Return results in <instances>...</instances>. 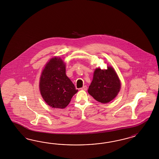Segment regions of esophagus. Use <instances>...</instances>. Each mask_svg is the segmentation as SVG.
Here are the masks:
<instances>
[{"instance_id": "1", "label": "esophagus", "mask_w": 159, "mask_h": 159, "mask_svg": "<svg viewBox=\"0 0 159 159\" xmlns=\"http://www.w3.org/2000/svg\"><path fill=\"white\" fill-rule=\"evenodd\" d=\"M87 87L86 86H84L81 88V90H84V91L87 90Z\"/></svg>"}]
</instances>
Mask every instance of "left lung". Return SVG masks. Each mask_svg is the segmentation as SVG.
Returning <instances> with one entry per match:
<instances>
[{"instance_id":"1","label":"left lung","mask_w":159,"mask_h":159,"mask_svg":"<svg viewBox=\"0 0 159 159\" xmlns=\"http://www.w3.org/2000/svg\"><path fill=\"white\" fill-rule=\"evenodd\" d=\"M120 89V80L114 69L108 66L107 69H95L88 93L97 101L105 104L112 101Z\"/></svg>"}]
</instances>
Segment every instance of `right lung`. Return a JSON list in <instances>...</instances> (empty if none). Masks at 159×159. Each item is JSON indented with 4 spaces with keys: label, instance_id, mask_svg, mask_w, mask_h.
<instances>
[{
    "label": "right lung",
    "instance_id": "1",
    "mask_svg": "<svg viewBox=\"0 0 159 159\" xmlns=\"http://www.w3.org/2000/svg\"><path fill=\"white\" fill-rule=\"evenodd\" d=\"M65 69L62 59L55 57L46 64L40 77L41 94L52 108H65L78 91L66 76Z\"/></svg>",
    "mask_w": 159,
    "mask_h": 159
}]
</instances>
